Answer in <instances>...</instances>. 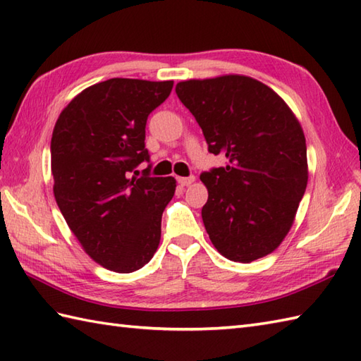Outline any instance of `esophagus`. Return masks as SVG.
<instances>
[{"mask_svg":"<svg viewBox=\"0 0 361 361\" xmlns=\"http://www.w3.org/2000/svg\"><path fill=\"white\" fill-rule=\"evenodd\" d=\"M194 181H195V176H180L178 178V183L181 186H189V185H192Z\"/></svg>","mask_w":361,"mask_h":361,"instance_id":"34e87169","label":"esophagus"}]
</instances>
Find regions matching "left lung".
<instances>
[{
	"label": "left lung",
	"instance_id": "obj_1",
	"mask_svg": "<svg viewBox=\"0 0 361 361\" xmlns=\"http://www.w3.org/2000/svg\"><path fill=\"white\" fill-rule=\"evenodd\" d=\"M176 96L225 167L203 172L202 217L221 256L242 264L270 255L295 221L309 180L299 121L274 91L248 75L176 83Z\"/></svg>",
	"mask_w": 361,
	"mask_h": 361
}]
</instances>
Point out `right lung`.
<instances>
[{
	"mask_svg": "<svg viewBox=\"0 0 361 361\" xmlns=\"http://www.w3.org/2000/svg\"><path fill=\"white\" fill-rule=\"evenodd\" d=\"M172 80L109 79L68 104L51 140L54 197L87 255L116 273L140 270L155 255L173 176H130L149 161L145 124Z\"/></svg>",
	"mask_w": 361,
	"mask_h": 361,
	"instance_id": "add662e5",
	"label": "right lung"
}]
</instances>
